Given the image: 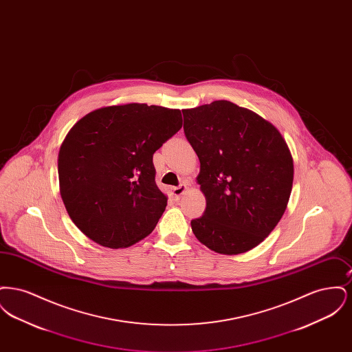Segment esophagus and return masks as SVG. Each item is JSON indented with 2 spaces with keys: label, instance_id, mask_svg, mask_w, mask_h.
<instances>
[{
  "label": "esophagus",
  "instance_id": "obj_1",
  "mask_svg": "<svg viewBox=\"0 0 352 352\" xmlns=\"http://www.w3.org/2000/svg\"><path fill=\"white\" fill-rule=\"evenodd\" d=\"M171 190V195L175 198V199H179L182 195H184V192L188 190V187H187V184H179L178 187H171L170 188Z\"/></svg>",
  "mask_w": 352,
  "mask_h": 352
}]
</instances>
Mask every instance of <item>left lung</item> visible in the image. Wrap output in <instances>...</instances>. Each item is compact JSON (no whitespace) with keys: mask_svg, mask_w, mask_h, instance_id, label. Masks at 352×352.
<instances>
[{"mask_svg":"<svg viewBox=\"0 0 352 352\" xmlns=\"http://www.w3.org/2000/svg\"><path fill=\"white\" fill-rule=\"evenodd\" d=\"M182 113L206 198L204 214L191 220V230L220 254L251 251L278 224L290 198L294 166L284 137L268 120L231 101Z\"/></svg>","mask_w":352,"mask_h":352,"instance_id":"1","label":"left lung"}]
</instances>
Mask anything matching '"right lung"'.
Wrapping results in <instances>:
<instances>
[{
	"mask_svg": "<svg viewBox=\"0 0 352 352\" xmlns=\"http://www.w3.org/2000/svg\"><path fill=\"white\" fill-rule=\"evenodd\" d=\"M181 128L179 109L129 102L95 109L69 129L58 154L59 191L87 237L118 250L151 234L168 204L153 154Z\"/></svg>",
	"mask_w": 352,
	"mask_h": 352,
	"instance_id": "obj_1",
	"label": "right lung"
}]
</instances>
